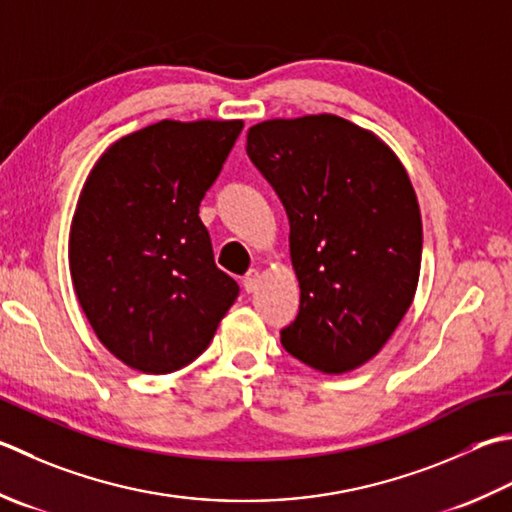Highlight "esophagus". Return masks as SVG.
<instances>
[{"label":"esophagus","instance_id":"34e87169","mask_svg":"<svg viewBox=\"0 0 512 512\" xmlns=\"http://www.w3.org/2000/svg\"><path fill=\"white\" fill-rule=\"evenodd\" d=\"M244 288L246 293H255V290L259 288V270H248L246 277H244Z\"/></svg>","mask_w":512,"mask_h":512}]
</instances>
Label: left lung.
Returning a JSON list of instances; mask_svg holds the SVG:
<instances>
[{
  "mask_svg": "<svg viewBox=\"0 0 512 512\" xmlns=\"http://www.w3.org/2000/svg\"><path fill=\"white\" fill-rule=\"evenodd\" d=\"M246 153L290 224L299 313L284 348L326 375L364 366L408 313L422 268L404 164L373 130L330 113L250 126Z\"/></svg>",
  "mask_w": 512,
  "mask_h": 512,
  "instance_id": "obj_1",
  "label": "left lung"
}]
</instances>
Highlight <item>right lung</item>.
Returning <instances> with one entry per match:
<instances>
[{"mask_svg": "<svg viewBox=\"0 0 512 512\" xmlns=\"http://www.w3.org/2000/svg\"><path fill=\"white\" fill-rule=\"evenodd\" d=\"M242 119L162 122L110 144L90 168L68 235L70 279L88 324L119 362L166 375L193 362L235 304L199 202Z\"/></svg>", "mask_w": 512, "mask_h": 512, "instance_id": "right-lung-1", "label": "right lung"}]
</instances>
